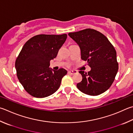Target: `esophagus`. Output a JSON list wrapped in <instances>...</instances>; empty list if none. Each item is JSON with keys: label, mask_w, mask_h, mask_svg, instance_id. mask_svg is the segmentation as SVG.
<instances>
[{"label": "esophagus", "mask_w": 133, "mask_h": 133, "mask_svg": "<svg viewBox=\"0 0 133 133\" xmlns=\"http://www.w3.org/2000/svg\"><path fill=\"white\" fill-rule=\"evenodd\" d=\"M77 73L76 71H73V70H71V71H68V74H71L73 75L74 74H76Z\"/></svg>", "instance_id": "34e87169"}]
</instances>
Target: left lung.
<instances>
[{
  "label": "left lung",
  "mask_w": 133,
  "mask_h": 133,
  "mask_svg": "<svg viewBox=\"0 0 133 133\" xmlns=\"http://www.w3.org/2000/svg\"><path fill=\"white\" fill-rule=\"evenodd\" d=\"M69 35L80 47L81 59L91 68L88 73L79 71L83 79L77 87L89 95L103 93L112 85L119 69L114 46L104 35L94 29L70 32Z\"/></svg>",
  "instance_id": "8db88e82"
}]
</instances>
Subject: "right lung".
I'll return each mask as SVG.
<instances>
[{"instance_id":"add662e5","label":"right lung","mask_w":133,"mask_h":133,"mask_svg":"<svg viewBox=\"0 0 133 133\" xmlns=\"http://www.w3.org/2000/svg\"><path fill=\"white\" fill-rule=\"evenodd\" d=\"M67 35L41 34L24 45L15 62L17 76L24 90L35 98L55 93L67 74L64 69L52 70L50 61L56 57Z\"/></svg>"}]
</instances>
